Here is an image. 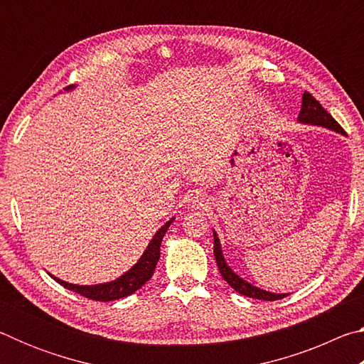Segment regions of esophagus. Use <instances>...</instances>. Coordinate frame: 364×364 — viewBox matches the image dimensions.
<instances>
[{
	"label": "esophagus",
	"mask_w": 364,
	"mask_h": 364,
	"mask_svg": "<svg viewBox=\"0 0 364 364\" xmlns=\"http://www.w3.org/2000/svg\"><path fill=\"white\" fill-rule=\"evenodd\" d=\"M186 204L189 208H205L208 205V199L205 197V194L199 193V191H196V193H191L186 199Z\"/></svg>",
	"instance_id": "34e87169"
}]
</instances>
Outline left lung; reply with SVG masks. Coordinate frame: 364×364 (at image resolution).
<instances>
[{
    "mask_svg": "<svg viewBox=\"0 0 364 364\" xmlns=\"http://www.w3.org/2000/svg\"><path fill=\"white\" fill-rule=\"evenodd\" d=\"M297 122L304 123V125L323 127V128H328V130H331V132L345 134L343 128L338 125L334 119H332V115L328 112V110H324L321 104H319L315 97L308 93V91H305L304 96H301V109H300V114L297 117ZM213 255H215V260H217L218 269H220L221 276H223V279L237 294L245 295V297H250V299L269 300V301L281 300L289 295V294H276V292L263 291V289L250 284L249 281L241 278V276H239L236 271H234L230 264H228L226 258L223 255V249H221L218 234L215 230H213Z\"/></svg>",
    "mask_w": 364,
    "mask_h": 364,
    "instance_id": "left-lung-1",
    "label": "left lung"
}]
</instances>
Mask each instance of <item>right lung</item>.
I'll use <instances>...</instances> for the list:
<instances>
[{
	"mask_svg": "<svg viewBox=\"0 0 364 364\" xmlns=\"http://www.w3.org/2000/svg\"><path fill=\"white\" fill-rule=\"evenodd\" d=\"M75 90V85L67 86L64 88V93H70V91ZM175 217H171L167 223L162 225L154 234L152 239L147 244L146 250L143 252V255L139 257V260L133 264V267L125 271L119 278L109 282H101V284H91V286H80V284H72V282H67L56 278V276L49 273L51 278L59 282L60 286H64L69 291L77 292L80 295H83L86 299L91 300H97V301H112V300H119L123 297H128L138 291V289L143 287L147 281L152 278L154 271H156V264L160 258V244H162V239L167 232L168 226L173 223Z\"/></svg>",
	"mask_w": 364,
	"mask_h": 364,
	"instance_id": "add662e5",
	"label": "right lung"
}]
</instances>
